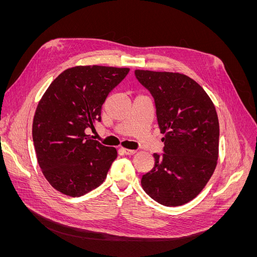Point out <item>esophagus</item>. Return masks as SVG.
Masks as SVG:
<instances>
[{
  "label": "esophagus",
  "instance_id": "34e87169",
  "mask_svg": "<svg viewBox=\"0 0 257 257\" xmlns=\"http://www.w3.org/2000/svg\"><path fill=\"white\" fill-rule=\"evenodd\" d=\"M120 151L126 155H133L134 153H136V150H129V149H125V148H121Z\"/></svg>",
  "mask_w": 257,
  "mask_h": 257
}]
</instances>
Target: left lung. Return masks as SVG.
<instances>
[{
  "label": "left lung",
  "instance_id": "left-lung-1",
  "mask_svg": "<svg viewBox=\"0 0 257 257\" xmlns=\"http://www.w3.org/2000/svg\"><path fill=\"white\" fill-rule=\"evenodd\" d=\"M139 82L155 102L158 126L165 133L164 153L142 178L144 191L165 206H179L203 190L217 166L220 127L208 94L179 73L136 70Z\"/></svg>",
  "mask_w": 257,
  "mask_h": 257
}]
</instances>
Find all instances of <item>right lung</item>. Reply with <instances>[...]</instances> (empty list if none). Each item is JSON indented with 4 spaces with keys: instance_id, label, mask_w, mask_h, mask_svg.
I'll return each instance as SVG.
<instances>
[{
    "instance_id": "1",
    "label": "right lung",
    "mask_w": 257,
    "mask_h": 257,
    "mask_svg": "<svg viewBox=\"0 0 257 257\" xmlns=\"http://www.w3.org/2000/svg\"><path fill=\"white\" fill-rule=\"evenodd\" d=\"M129 69L87 65L65 70L36 108L32 136L37 161L58 192L80 197L105 180L115 148L91 140L86 130L101 121V108Z\"/></svg>"
}]
</instances>
